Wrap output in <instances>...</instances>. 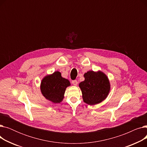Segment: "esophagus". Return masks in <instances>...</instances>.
Returning a JSON list of instances; mask_svg holds the SVG:
<instances>
[{
	"instance_id": "34e87169",
	"label": "esophagus",
	"mask_w": 147,
	"mask_h": 147,
	"mask_svg": "<svg viewBox=\"0 0 147 147\" xmlns=\"http://www.w3.org/2000/svg\"><path fill=\"white\" fill-rule=\"evenodd\" d=\"M72 83L73 84L74 86H77V85H78V82L77 80H73Z\"/></svg>"
}]
</instances>
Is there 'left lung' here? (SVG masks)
<instances>
[{
  "instance_id": "1",
  "label": "left lung",
  "mask_w": 147,
  "mask_h": 147,
  "mask_svg": "<svg viewBox=\"0 0 147 147\" xmlns=\"http://www.w3.org/2000/svg\"><path fill=\"white\" fill-rule=\"evenodd\" d=\"M84 80L79 86L82 93L83 102L90 105L102 102L109 94L111 89L110 80L102 71H88L83 75Z\"/></svg>"
}]
</instances>
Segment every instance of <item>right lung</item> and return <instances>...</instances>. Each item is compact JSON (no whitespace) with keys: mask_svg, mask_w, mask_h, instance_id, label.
<instances>
[{"mask_svg":"<svg viewBox=\"0 0 147 147\" xmlns=\"http://www.w3.org/2000/svg\"><path fill=\"white\" fill-rule=\"evenodd\" d=\"M71 86L69 81L61 76V73L55 71L45 76L40 83L42 95L48 101L58 104L63 101L66 88Z\"/></svg>","mask_w":147,"mask_h":147,"instance_id":"obj_1","label":"right lung"}]
</instances>
